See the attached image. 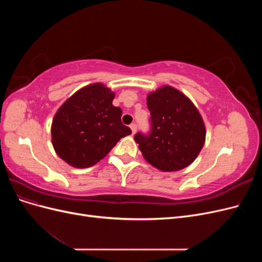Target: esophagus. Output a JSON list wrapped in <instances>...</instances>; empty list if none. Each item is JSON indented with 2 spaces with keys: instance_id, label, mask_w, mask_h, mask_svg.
Returning <instances> with one entry per match:
<instances>
[{
  "instance_id": "esophagus-1",
  "label": "esophagus",
  "mask_w": 262,
  "mask_h": 262,
  "mask_svg": "<svg viewBox=\"0 0 262 262\" xmlns=\"http://www.w3.org/2000/svg\"><path fill=\"white\" fill-rule=\"evenodd\" d=\"M130 128H131V131H132V134H134V133H136L137 132V124L136 123H132L131 125H130Z\"/></svg>"
}]
</instances>
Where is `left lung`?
<instances>
[{
	"label": "left lung",
	"mask_w": 262,
	"mask_h": 262,
	"mask_svg": "<svg viewBox=\"0 0 262 262\" xmlns=\"http://www.w3.org/2000/svg\"><path fill=\"white\" fill-rule=\"evenodd\" d=\"M150 132L134 140L145 160L162 171H177L191 164L205 141L203 119L186 95L163 86L146 98Z\"/></svg>",
	"instance_id": "1"
}]
</instances>
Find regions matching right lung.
I'll return each instance as SVG.
<instances>
[{
    "instance_id": "1",
    "label": "right lung",
    "mask_w": 262,
    "mask_h": 262,
    "mask_svg": "<svg viewBox=\"0 0 262 262\" xmlns=\"http://www.w3.org/2000/svg\"><path fill=\"white\" fill-rule=\"evenodd\" d=\"M115 93L101 83L73 94L55 114L52 145L63 161L87 168L102 160L123 137L131 134L122 124V110L113 105Z\"/></svg>"
}]
</instances>
